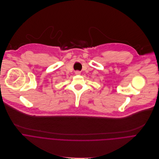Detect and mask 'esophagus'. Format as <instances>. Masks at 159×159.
<instances>
[{"mask_svg": "<svg viewBox=\"0 0 159 159\" xmlns=\"http://www.w3.org/2000/svg\"><path fill=\"white\" fill-rule=\"evenodd\" d=\"M75 74H76V75H80L81 72H80V71H76L75 72Z\"/></svg>", "mask_w": 159, "mask_h": 159, "instance_id": "1", "label": "esophagus"}]
</instances>
